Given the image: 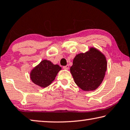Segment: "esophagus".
I'll use <instances>...</instances> for the list:
<instances>
[{
    "label": "esophagus",
    "mask_w": 130,
    "mask_h": 130,
    "mask_svg": "<svg viewBox=\"0 0 130 130\" xmlns=\"http://www.w3.org/2000/svg\"><path fill=\"white\" fill-rule=\"evenodd\" d=\"M63 68L64 69L68 70V69H69V65H66V66H64V67H63Z\"/></svg>",
    "instance_id": "1"
}]
</instances>
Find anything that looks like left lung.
Returning <instances> with one entry per match:
<instances>
[{
    "instance_id": "1",
    "label": "left lung",
    "mask_w": 130,
    "mask_h": 130,
    "mask_svg": "<svg viewBox=\"0 0 130 130\" xmlns=\"http://www.w3.org/2000/svg\"><path fill=\"white\" fill-rule=\"evenodd\" d=\"M107 68L104 54L92 47L84 53L76 55L70 70L79 88L84 91H93L103 82Z\"/></svg>"
}]
</instances>
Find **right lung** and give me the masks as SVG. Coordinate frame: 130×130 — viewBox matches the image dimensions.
Returning a JSON list of instances; mask_svg holds the SVG:
<instances>
[{
    "label": "right lung",
    "instance_id": "1",
    "mask_svg": "<svg viewBox=\"0 0 130 130\" xmlns=\"http://www.w3.org/2000/svg\"><path fill=\"white\" fill-rule=\"evenodd\" d=\"M61 68L51 61L43 60L31 70L30 77L32 82L41 88L49 86L54 80Z\"/></svg>",
    "mask_w": 130,
    "mask_h": 130
}]
</instances>
